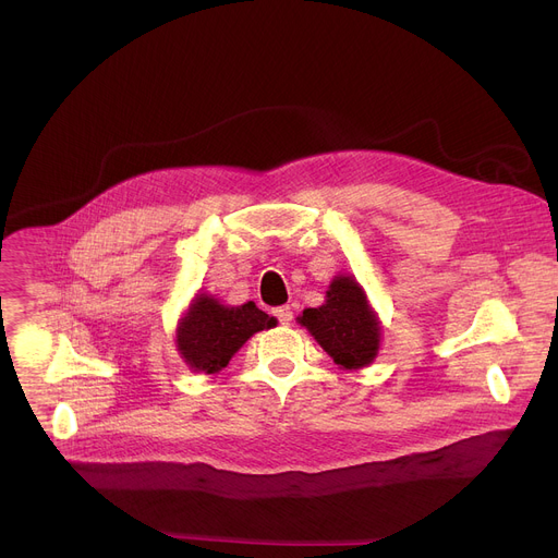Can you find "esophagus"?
I'll list each match as a JSON object with an SVG mask.
<instances>
[{
  "label": "esophagus",
  "mask_w": 558,
  "mask_h": 558,
  "mask_svg": "<svg viewBox=\"0 0 558 558\" xmlns=\"http://www.w3.org/2000/svg\"><path fill=\"white\" fill-rule=\"evenodd\" d=\"M274 316L278 318V323H280V325H289V323L293 320V312H291V307H278V310L274 312Z\"/></svg>",
  "instance_id": "obj_1"
}]
</instances>
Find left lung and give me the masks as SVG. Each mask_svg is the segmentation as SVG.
Here are the masks:
<instances>
[{
    "instance_id": "left-lung-1",
    "label": "left lung",
    "mask_w": 558,
    "mask_h": 558,
    "mask_svg": "<svg viewBox=\"0 0 558 558\" xmlns=\"http://www.w3.org/2000/svg\"><path fill=\"white\" fill-rule=\"evenodd\" d=\"M300 323L312 331L333 363L344 369L365 367L376 359L380 327L356 280L336 278L325 305L302 312Z\"/></svg>"
}]
</instances>
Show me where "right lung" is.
<instances>
[{"label": "right lung", "mask_w": 558, "mask_h": 558, "mask_svg": "<svg viewBox=\"0 0 558 558\" xmlns=\"http://www.w3.org/2000/svg\"><path fill=\"white\" fill-rule=\"evenodd\" d=\"M269 318L253 302L225 307L209 295H197L178 327V349L195 372L216 374L229 365L233 353L256 331L269 329Z\"/></svg>", "instance_id": "1"}]
</instances>
